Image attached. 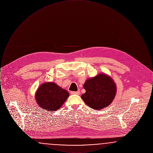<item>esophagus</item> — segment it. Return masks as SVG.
I'll return each instance as SVG.
<instances>
[{
	"label": "esophagus",
	"mask_w": 153,
	"mask_h": 153,
	"mask_svg": "<svg viewBox=\"0 0 153 153\" xmlns=\"http://www.w3.org/2000/svg\"><path fill=\"white\" fill-rule=\"evenodd\" d=\"M71 94H73V95H80V92L79 91H77V92H74V91H72L71 92Z\"/></svg>",
	"instance_id": "1"
}]
</instances>
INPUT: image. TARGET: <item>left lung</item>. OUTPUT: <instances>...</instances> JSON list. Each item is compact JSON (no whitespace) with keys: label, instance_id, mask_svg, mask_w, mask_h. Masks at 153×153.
Here are the masks:
<instances>
[{"label":"left lung","instance_id":"obj_1","mask_svg":"<svg viewBox=\"0 0 153 153\" xmlns=\"http://www.w3.org/2000/svg\"><path fill=\"white\" fill-rule=\"evenodd\" d=\"M85 93L81 97L89 107L100 110L112 103L117 94V85L112 78L105 73H99L88 79L84 86Z\"/></svg>","mask_w":153,"mask_h":153}]
</instances>
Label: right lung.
<instances>
[{
	"label": "right lung",
	"instance_id": "add662e5",
	"mask_svg": "<svg viewBox=\"0 0 153 153\" xmlns=\"http://www.w3.org/2000/svg\"><path fill=\"white\" fill-rule=\"evenodd\" d=\"M69 96V92L57 84L46 82L37 89L35 99L37 104L43 111L52 112L59 109Z\"/></svg>",
	"mask_w": 153,
	"mask_h": 153
}]
</instances>
